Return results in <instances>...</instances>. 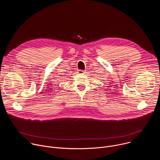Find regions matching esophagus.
Returning a JSON list of instances; mask_svg holds the SVG:
<instances>
[{"instance_id":"1","label":"esophagus","mask_w":160,"mask_h":160,"mask_svg":"<svg viewBox=\"0 0 160 160\" xmlns=\"http://www.w3.org/2000/svg\"><path fill=\"white\" fill-rule=\"evenodd\" d=\"M78 73H79L80 74H83V73H85V72H84L83 70H78Z\"/></svg>"}]
</instances>
